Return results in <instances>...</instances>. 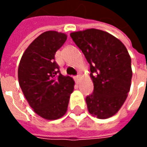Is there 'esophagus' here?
<instances>
[{
  "label": "esophagus",
  "instance_id": "34e87169",
  "mask_svg": "<svg viewBox=\"0 0 147 147\" xmlns=\"http://www.w3.org/2000/svg\"><path fill=\"white\" fill-rule=\"evenodd\" d=\"M74 80H75V81H76V83L78 84L79 82H80V76H76L74 77Z\"/></svg>",
  "mask_w": 147,
  "mask_h": 147
}]
</instances>
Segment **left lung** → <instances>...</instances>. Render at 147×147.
Segmentation results:
<instances>
[{"instance_id": "left-lung-1", "label": "left lung", "mask_w": 147, "mask_h": 147, "mask_svg": "<svg viewBox=\"0 0 147 147\" xmlns=\"http://www.w3.org/2000/svg\"><path fill=\"white\" fill-rule=\"evenodd\" d=\"M70 36L90 64L94 92L86 97L87 109L98 119L113 117L131 87L132 70L127 49L116 37L98 29L75 31Z\"/></svg>"}]
</instances>
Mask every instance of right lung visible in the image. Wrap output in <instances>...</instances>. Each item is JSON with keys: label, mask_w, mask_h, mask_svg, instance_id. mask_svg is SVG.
<instances>
[{"label": "right lung", "mask_w": 147, "mask_h": 147, "mask_svg": "<svg viewBox=\"0 0 147 147\" xmlns=\"http://www.w3.org/2000/svg\"><path fill=\"white\" fill-rule=\"evenodd\" d=\"M67 34L55 30L41 34L24 51L18 68V80L28 104L45 120H57L66 113L75 82L61 75L55 61L56 52Z\"/></svg>", "instance_id": "obj_1"}]
</instances>
